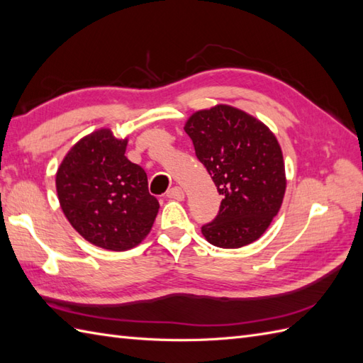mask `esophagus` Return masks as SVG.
Returning a JSON list of instances; mask_svg holds the SVG:
<instances>
[{"mask_svg":"<svg viewBox=\"0 0 363 363\" xmlns=\"http://www.w3.org/2000/svg\"><path fill=\"white\" fill-rule=\"evenodd\" d=\"M166 197L171 199V200H183L184 199V192H183V189L180 186H174V188H171L169 191H167Z\"/></svg>","mask_w":363,"mask_h":363,"instance_id":"34e87169","label":"esophagus"}]
</instances>
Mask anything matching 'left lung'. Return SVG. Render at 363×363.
I'll list each match as a JSON object with an SVG mask.
<instances>
[{"label":"left lung","instance_id":"8db88e82","mask_svg":"<svg viewBox=\"0 0 363 363\" xmlns=\"http://www.w3.org/2000/svg\"><path fill=\"white\" fill-rule=\"evenodd\" d=\"M184 130L216 183L222 203L201 234L218 248H242L267 231L286 189L276 135L252 115L228 104L194 112Z\"/></svg>","mask_w":363,"mask_h":363}]
</instances>
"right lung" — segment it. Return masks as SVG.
<instances>
[{
  "mask_svg": "<svg viewBox=\"0 0 363 363\" xmlns=\"http://www.w3.org/2000/svg\"><path fill=\"white\" fill-rule=\"evenodd\" d=\"M128 138L99 129L70 147L57 171L60 206L87 242L128 251L151 233L160 205L149 194L147 175L129 162Z\"/></svg>",
  "mask_w": 363,
  "mask_h": 363,
  "instance_id": "obj_1",
  "label": "right lung"
}]
</instances>
